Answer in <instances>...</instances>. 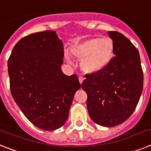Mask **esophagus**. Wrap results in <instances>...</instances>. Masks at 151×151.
Listing matches in <instances>:
<instances>
[{
	"instance_id": "obj_1",
	"label": "esophagus",
	"mask_w": 151,
	"mask_h": 151,
	"mask_svg": "<svg viewBox=\"0 0 151 151\" xmlns=\"http://www.w3.org/2000/svg\"><path fill=\"white\" fill-rule=\"evenodd\" d=\"M83 81H84V78H83V77H79V82H80V83H83Z\"/></svg>"
}]
</instances>
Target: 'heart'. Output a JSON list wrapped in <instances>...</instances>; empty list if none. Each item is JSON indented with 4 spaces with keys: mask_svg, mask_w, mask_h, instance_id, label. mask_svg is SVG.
I'll return each mask as SVG.
<instances>
[{
    "mask_svg": "<svg viewBox=\"0 0 151 151\" xmlns=\"http://www.w3.org/2000/svg\"><path fill=\"white\" fill-rule=\"evenodd\" d=\"M114 50L113 41L109 38H90L70 48L73 56L81 60L80 67L86 74H95L104 70L113 58Z\"/></svg>",
    "mask_w": 151,
    "mask_h": 151,
    "instance_id": "heart-1",
    "label": "heart"
}]
</instances>
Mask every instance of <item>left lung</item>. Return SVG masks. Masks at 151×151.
Here are the masks:
<instances>
[{
  "label": "left lung",
  "instance_id": "obj_1",
  "mask_svg": "<svg viewBox=\"0 0 151 151\" xmlns=\"http://www.w3.org/2000/svg\"><path fill=\"white\" fill-rule=\"evenodd\" d=\"M115 57L104 70L86 77L81 87L87 94L90 119L103 127L126 121L135 109L143 90L140 55L130 40L118 32H108Z\"/></svg>",
  "mask_w": 151,
  "mask_h": 151
}]
</instances>
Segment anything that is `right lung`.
Listing matches in <instances>:
<instances>
[{
	"label": "right lung",
	"instance_id": "add662e5",
	"mask_svg": "<svg viewBox=\"0 0 151 151\" xmlns=\"http://www.w3.org/2000/svg\"><path fill=\"white\" fill-rule=\"evenodd\" d=\"M64 55L62 41L55 31L48 30L21 39L7 62L15 103L30 122L45 131L65 124L81 88L76 74L61 70Z\"/></svg>",
	"mask_w": 151,
	"mask_h": 151
}]
</instances>
